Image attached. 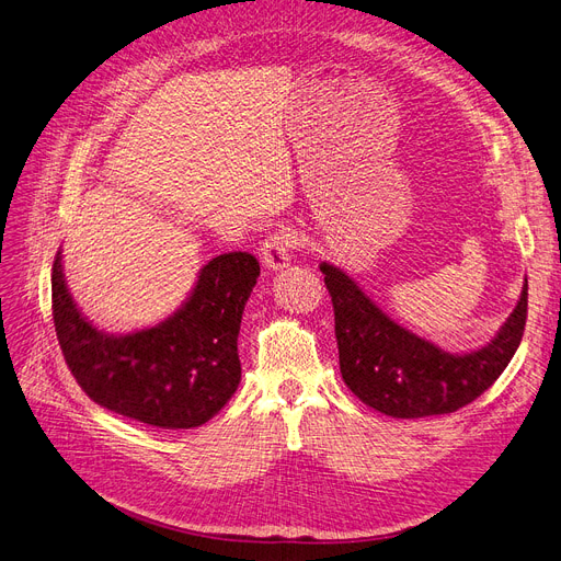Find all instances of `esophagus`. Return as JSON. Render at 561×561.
<instances>
[{
	"mask_svg": "<svg viewBox=\"0 0 561 561\" xmlns=\"http://www.w3.org/2000/svg\"><path fill=\"white\" fill-rule=\"evenodd\" d=\"M262 262L274 268V272H280V268H285L289 264V260H293V251H295V239L293 234H287L285 230L280 232H274L268 234L262 243Z\"/></svg>",
	"mask_w": 561,
	"mask_h": 561,
	"instance_id": "obj_1",
	"label": "esophagus"
}]
</instances>
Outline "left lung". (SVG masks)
I'll list each match as a JSON object with an SVG mask.
<instances>
[{
    "label": "left lung",
    "mask_w": 561,
    "mask_h": 561,
    "mask_svg": "<svg viewBox=\"0 0 561 561\" xmlns=\"http://www.w3.org/2000/svg\"><path fill=\"white\" fill-rule=\"evenodd\" d=\"M333 304L339 362L350 391L396 419L451 414L495 385L518 350L527 322V280L518 306L485 347L449 354L402 329L345 272L322 262Z\"/></svg>",
    "instance_id": "8db88e82"
}]
</instances>
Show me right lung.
Masks as SVG:
<instances>
[{"label":"right lung","instance_id":"add662e5","mask_svg":"<svg viewBox=\"0 0 561 561\" xmlns=\"http://www.w3.org/2000/svg\"><path fill=\"white\" fill-rule=\"evenodd\" d=\"M260 276L251 253H222L197 276L174 316L126 335L99 331L53 264V320L61 354L96 405L165 431L197 428L232 398L241 379L237 335Z\"/></svg>","mask_w":561,"mask_h":561}]
</instances>
